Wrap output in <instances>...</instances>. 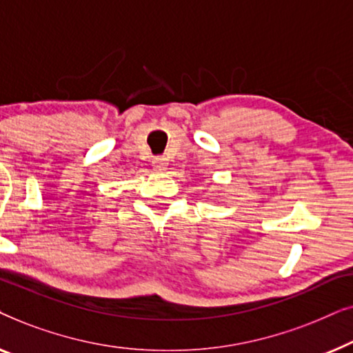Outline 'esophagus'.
<instances>
[{"label":"esophagus","instance_id":"obj_1","mask_svg":"<svg viewBox=\"0 0 353 353\" xmlns=\"http://www.w3.org/2000/svg\"><path fill=\"white\" fill-rule=\"evenodd\" d=\"M167 165H168V162H167V159L165 157H154L152 159V168L156 172H163L167 168Z\"/></svg>","mask_w":353,"mask_h":353}]
</instances>
